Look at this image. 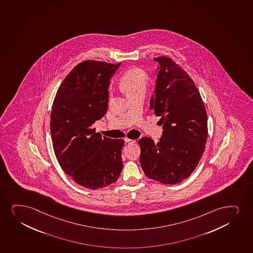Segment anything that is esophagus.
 I'll list each match as a JSON object with an SVG mask.
<instances>
[{
    "instance_id": "esophagus-1",
    "label": "esophagus",
    "mask_w": 253,
    "mask_h": 253,
    "mask_svg": "<svg viewBox=\"0 0 253 253\" xmlns=\"http://www.w3.org/2000/svg\"><path fill=\"white\" fill-rule=\"evenodd\" d=\"M125 140L126 143H135V140H132V139H129V138H125Z\"/></svg>"
}]
</instances>
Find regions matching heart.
<instances>
[{
    "label": "heart",
    "mask_w": 253,
    "mask_h": 253,
    "mask_svg": "<svg viewBox=\"0 0 253 253\" xmlns=\"http://www.w3.org/2000/svg\"><path fill=\"white\" fill-rule=\"evenodd\" d=\"M147 80L148 78L147 73L143 70L134 67L128 70L123 75L120 80V87L125 94H127V96H128L140 91L145 92Z\"/></svg>",
    "instance_id": "1"
}]
</instances>
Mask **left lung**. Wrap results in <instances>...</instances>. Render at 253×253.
I'll return each mask as SVG.
<instances>
[{
  "mask_svg": "<svg viewBox=\"0 0 253 253\" xmlns=\"http://www.w3.org/2000/svg\"><path fill=\"white\" fill-rule=\"evenodd\" d=\"M159 63L150 109L161 117L163 134L158 143L150 137L138 140L145 175L164 184H176L193 173L206 148L207 113L192 78L170 58Z\"/></svg>",
  "mask_w": 253,
  "mask_h": 253,
  "instance_id": "8db88e82",
  "label": "left lung"
}]
</instances>
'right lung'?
<instances>
[{
  "label": "right lung",
  "mask_w": 253,
  "mask_h": 253,
  "mask_svg": "<svg viewBox=\"0 0 253 253\" xmlns=\"http://www.w3.org/2000/svg\"><path fill=\"white\" fill-rule=\"evenodd\" d=\"M119 66L79 63L59 86L52 106L50 131L59 166L88 189L114 183L122 171L125 140L102 138L91 128L106 113L110 80Z\"/></svg>",
  "instance_id": "right-lung-1"
}]
</instances>
